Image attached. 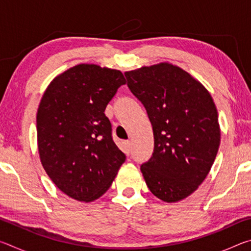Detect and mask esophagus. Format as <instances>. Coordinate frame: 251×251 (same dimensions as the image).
I'll use <instances>...</instances> for the list:
<instances>
[{
  "label": "esophagus",
  "mask_w": 251,
  "mask_h": 251,
  "mask_svg": "<svg viewBox=\"0 0 251 251\" xmlns=\"http://www.w3.org/2000/svg\"><path fill=\"white\" fill-rule=\"evenodd\" d=\"M123 147H124V151L127 155L130 154V151H131V144L129 141H125L123 142Z\"/></svg>",
  "instance_id": "1"
}]
</instances>
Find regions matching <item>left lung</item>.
Listing matches in <instances>:
<instances>
[{
	"instance_id": "left-lung-1",
	"label": "left lung",
	"mask_w": 251,
	"mask_h": 251,
	"mask_svg": "<svg viewBox=\"0 0 251 251\" xmlns=\"http://www.w3.org/2000/svg\"><path fill=\"white\" fill-rule=\"evenodd\" d=\"M125 76L154 133V151L141 166L147 187L161 201H179L205 180L217 155L216 105L197 79L169 63L143 66Z\"/></svg>"
}]
</instances>
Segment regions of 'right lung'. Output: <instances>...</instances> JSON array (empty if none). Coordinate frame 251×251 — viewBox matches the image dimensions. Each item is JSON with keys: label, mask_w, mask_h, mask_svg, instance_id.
<instances>
[{"label": "right lung", "mask_w": 251, "mask_h": 251, "mask_svg": "<svg viewBox=\"0 0 251 251\" xmlns=\"http://www.w3.org/2000/svg\"><path fill=\"white\" fill-rule=\"evenodd\" d=\"M125 83L121 71L79 64L56 76L42 97L36 115L41 163L57 188L76 201L104 195L126 159L104 114Z\"/></svg>", "instance_id": "obj_1"}]
</instances>
